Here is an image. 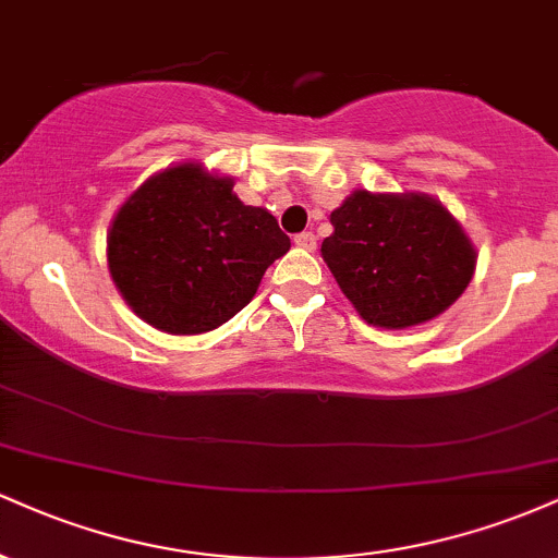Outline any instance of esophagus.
Wrapping results in <instances>:
<instances>
[{
	"instance_id": "34e87169",
	"label": "esophagus",
	"mask_w": 558,
	"mask_h": 558,
	"mask_svg": "<svg viewBox=\"0 0 558 558\" xmlns=\"http://www.w3.org/2000/svg\"><path fill=\"white\" fill-rule=\"evenodd\" d=\"M293 243H296V246H301V248H306V252H315V248H317V239H315V233H312V230H304V233H299L296 239H293Z\"/></svg>"
}]
</instances>
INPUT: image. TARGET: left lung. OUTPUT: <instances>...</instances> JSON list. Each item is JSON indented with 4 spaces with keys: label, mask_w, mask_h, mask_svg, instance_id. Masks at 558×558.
Listing matches in <instances>:
<instances>
[{
    "label": "left lung",
    "mask_w": 558,
    "mask_h": 558,
    "mask_svg": "<svg viewBox=\"0 0 558 558\" xmlns=\"http://www.w3.org/2000/svg\"><path fill=\"white\" fill-rule=\"evenodd\" d=\"M323 259L362 319L403 330L438 317L475 275V246L438 198L354 191L330 213Z\"/></svg>",
    "instance_id": "left-lung-1"
}]
</instances>
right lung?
<instances>
[{
	"instance_id": "obj_1",
	"label": "right lung",
	"mask_w": 558,
	"mask_h": 558,
	"mask_svg": "<svg viewBox=\"0 0 558 558\" xmlns=\"http://www.w3.org/2000/svg\"><path fill=\"white\" fill-rule=\"evenodd\" d=\"M288 248L278 220L233 194V178L181 162L125 198L107 233V265L144 323L198 336L239 315Z\"/></svg>"
}]
</instances>
